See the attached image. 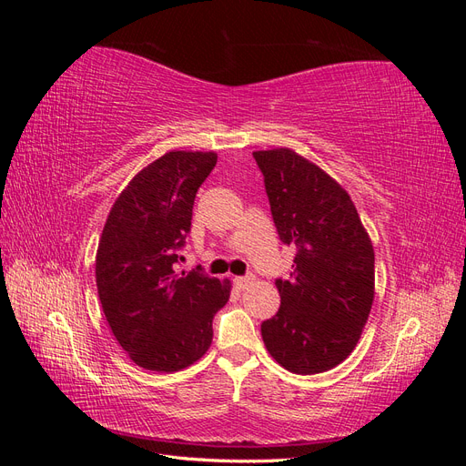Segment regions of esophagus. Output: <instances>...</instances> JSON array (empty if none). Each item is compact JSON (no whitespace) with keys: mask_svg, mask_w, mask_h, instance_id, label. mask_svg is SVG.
Returning <instances> with one entry per match:
<instances>
[{"mask_svg":"<svg viewBox=\"0 0 466 466\" xmlns=\"http://www.w3.org/2000/svg\"><path fill=\"white\" fill-rule=\"evenodd\" d=\"M252 281H255V276L248 274V276H237L233 278V284L238 288V289H247Z\"/></svg>","mask_w":466,"mask_h":466,"instance_id":"esophagus-1","label":"esophagus"}]
</instances>
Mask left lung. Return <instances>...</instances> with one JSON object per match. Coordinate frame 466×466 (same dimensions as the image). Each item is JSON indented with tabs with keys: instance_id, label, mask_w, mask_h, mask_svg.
<instances>
[{
	"instance_id": "1",
	"label": "left lung",
	"mask_w": 466,
	"mask_h": 466,
	"mask_svg": "<svg viewBox=\"0 0 466 466\" xmlns=\"http://www.w3.org/2000/svg\"><path fill=\"white\" fill-rule=\"evenodd\" d=\"M274 225L295 247L281 305L262 322L270 356L291 373L336 368L356 348L375 298V252L358 209L338 182L288 147L252 153Z\"/></svg>"
}]
</instances>
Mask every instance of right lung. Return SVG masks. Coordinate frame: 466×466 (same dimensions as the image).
I'll list each match as a JSON object with an SVG mask.
<instances>
[{"label":"right lung","mask_w":466,"mask_h":466,"mask_svg":"<svg viewBox=\"0 0 466 466\" xmlns=\"http://www.w3.org/2000/svg\"><path fill=\"white\" fill-rule=\"evenodd\" d=\"M218 163L214 151H168L122 190L98 241V299L118 344L139 368L171 373L198 361L231 284L200 268L177 272L196 192Z\"/></svg>","instance_id":"obj_1"}]
</instances>
